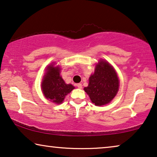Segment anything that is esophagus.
I'll use <instances>...</instances> for the list:
<instances>
[{"mask_svg":"<svg viewBox=\"0 0 157 157\" xmlns=\"http://www.w3.org/2000/svg\"><path fill=\"white\" fill-rule=\"evenodd\" d=\"M76 86L78 87V89H81V88H82V84H81V83H77Z\"/></svg>","mask_w":157,"mask_h":157,"instance_id":"1","label":"esophagus"}]
</instances>
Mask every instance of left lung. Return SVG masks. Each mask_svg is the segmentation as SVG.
Wrapping results in <instances>:
<instances>
[{"label":"left lung","instance_id":"8db88e82","mask_svg":"<svg viewBox=\"0 0 157 157\" xmlns=\"http://www.w3.org/2000/svg\"><path fill=\"white\" fill-rule=\"evenodd\" d=\"M119 81L114 68L104 60L96 64L94 74L89 77V83L84 91L96 106H103L111 101L117 95Z\"/></svg>","mask_w":157,"mask_h":157}]
</instances>
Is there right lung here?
<instances>
[{"mask_svg": "<svg viewBox=\"0 0 157 157\" xmlns=\"http://www.w3.org/2000/svg\"><path fill=\"white\" fill-rule=\"evenodd\" d=\"M41 83L43 94L47 99L56 104H61L64 98L69 94L74 86L71 84H66L62 77L60 76L61 68L54 64H50L46 67Z\"/></svg>", "mask_w": 157, "mask_h": 157, "instance_id": "1", "label": "right lung"}]
</instances>
